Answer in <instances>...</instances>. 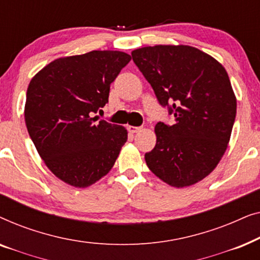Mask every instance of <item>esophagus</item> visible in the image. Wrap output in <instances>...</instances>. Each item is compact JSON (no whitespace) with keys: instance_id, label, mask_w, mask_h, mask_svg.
Wrapping results in <instances>:
<instances>
[{"instance_id":"obj_1","label":"esophagus","mask_w":260,"mask_h":260,"mask_svg":"<svg viewBox=\"0 0 260 260\" xmlns=\"http://www.w3.org/2000/svg\"><path fill=\"white\" fill-rule=\"evenodd\" d=\"M127 130H129V133H131V134H136V133H138V131L141 130V126L129 125V126H127Z\"/></svg>"}]
</instances>
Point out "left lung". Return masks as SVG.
Listing matches in <instances>:
<instances>
[{
	"label": "left lung",
	"instance_id": "8db88e82",
	"mask_svg": "<svg viewBox=\"0 0 260 260\" xmlns=\"http://www.w3.org/2000/svg\"><path fill=\"white\" fill-rule=\"evenodd\" d=\"M131 55L175 119L156 124V145L144 156L148 168L170 186H191L214 170L230 142L237 99L229 74L191 46H148Z\"/></svg>",
	"mask_w": 260,
	"mask_h": 260
}]
</instances>
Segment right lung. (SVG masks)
<instances>
[{"label":"right lung","instance_id":"1","mask_svg":"<svg viewBox=\"0 0 260 260\" xmlns=\"http://www.w3.org/2000/svg\"><path fill=\"white\" fill-rule=\"evenodd\" d=\"M130 60L119 51L59 58L28 85V134L48 169L63 182L88 187L115 165L127 131L93 116L109 102L110 85Z\"/></svg>","mask_w":260,"mask_h":260}]
</instances>
